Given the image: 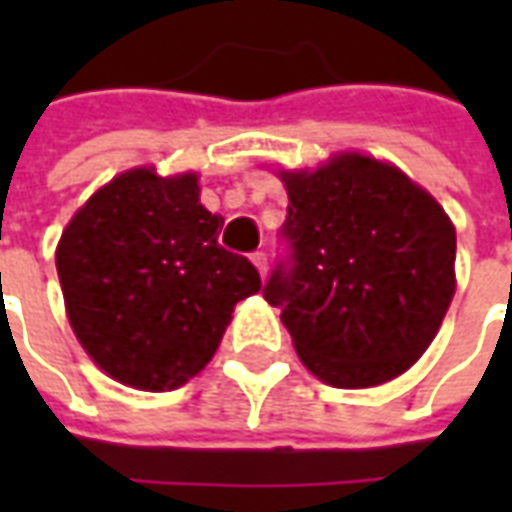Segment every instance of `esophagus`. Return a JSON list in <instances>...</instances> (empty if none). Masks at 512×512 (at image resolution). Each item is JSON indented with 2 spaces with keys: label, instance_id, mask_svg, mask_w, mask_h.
Segmentation results:
<instances>
[{
  "label": "esophagus",
  "instance_id": "1",
  "mask_svg": "<svg viewBox=\"0 0 512 512\" xmlns=\"http://www.w3.org/2000/svg\"><path fill=\"white\" fill-rule=\"evenodd\" d=\"M252 263H255L257 271H260V274L266 277V271H268V255H266V252H263V249H257L255 255H252Z\"/></svg>",
  "mask_w": 512,
  "mask_h": 512
}]
</instances>
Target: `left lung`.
<instances>
[{
    "label": "left lung",
    "instance_id": "obj_1",
    "mask_svg": "<svg viewBox=\"0 0 512 512\" xmlns=\"http://www.w3.org/2000/svg\"><path fill=\"white\" fill-rule=\"evenodd\" d=\"M285 255L263 296L301 362L343 389L384 384L417 362L455 293V227L400 169L337 156L285 172Z\"/></svg>",
    "mask_w": 512,
    "mask_h": 512
}]
</instances>
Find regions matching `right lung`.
I'll use <instances>...</instances> for the list:
<instances>
[{
  "label": "right lung",
  "mask_w": 512,
  "mask_h": 512,
  "mask_svg": "<svg viewBox=\"0 0 512 512\" xmlns=\"http://www.w3.org/2000/svg\"><path fill=\"white\" fill-rule=\"evenodd\" d=\"M197 175L131 169L95 191L57 246L73 332L120 384L164 392L211 362L233 307L260 290L249 257L219 244Z\"/></svg>",
  "instance_id": "1"
}]
</instances>
